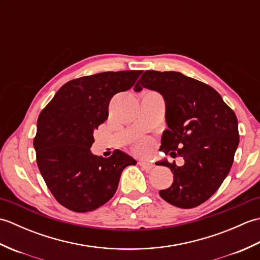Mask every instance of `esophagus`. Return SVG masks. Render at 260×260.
Masks as SVG:
<instances>
[{"label": "esophagus", "instance_id": "obj_1", "mask_svg": "<svg viewBox=\"0 0 260 260\" xmlns=\"http://www.w3.org/2000/svg\"><path fill=\"white\" fill-rule=\"evenodd\" d=\"M139 164L141 165L142 169H144L145 171H150V170H152L154 168V165L152 163H148L146 161H140Z\"/></svg>", "mask_w": 260, "mask_h": 260}]
</instances>
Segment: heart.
<instances>
[{
    "label": "heart",
    "mask_w": 260,
    "mask_h": 260,
    "mask_svg": "<svg viewBox=\"0 0 260 260\" xmlns=\"http://www.w3.org/2000/svg\"><path fill=\"white\" fill-rule=\"evenodd\" d=\"M147 147V145H146V143H142V144L139 146V148H140V151H143V150H145V148Z\"/></svg>",
    "instance_id": "heart-1"
}]
</instances>
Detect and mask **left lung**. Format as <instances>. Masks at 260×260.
I'll return each mask as SVG.
<instances>
[{"label": "left lung", "mask_w": 260, "mask_h": 260, "mask_svg": "<svg viewBox=\"0 0 260 260\" xmlns=\"http://www.w3.org/2000/svg\"><path fill=\"white\" fill-rule=\"evenodd\" d=\"M157 91L165 102L168 129L159 150L181 156L178 167L163 159L173 173V183L159 191L165 201L190 209L207 201L219 189L233 167L239 145L238 119L212 87L178 71L147 70L134 87Z\"/></svg>", "instance_id": "8db88e82"}]
</instances>
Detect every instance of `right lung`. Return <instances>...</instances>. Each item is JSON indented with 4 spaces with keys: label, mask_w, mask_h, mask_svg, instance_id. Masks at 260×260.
Returning a JSON list of instances; mask_svg holds the SVG:
<instances>
[{
    "label": "right lung",
    "mask_w": 260,
    "mask_h": 260,
    "mask_svg": "<svg viewBox=\"0 0 260 260\" xmlns=\"http://www.w3.org/2000/svg\"><path fill=\"white\" fill-rule=\"evenodd\" d=\"M142 70L107 71L64 84L38 118L33 141L37 163L56 200L88 212L113 198L120 174L136 161L116 150L107 158L92 154L93 132L108 118L110 99L131 89Z\"/></svg>",
    "instance_id": "obj_1"
}]
</instances>
